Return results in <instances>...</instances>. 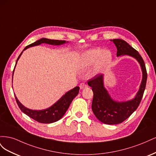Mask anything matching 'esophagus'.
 <instances>
[{
	"mask_svg": "<svg viewBox=\"0 0 156 156\" xmlns=\"http://www.w3.org/2000/svg\"><path fill=\"white\" fill-rule=\"evenodd\" d=\"M79 87H80V89H81V90H82V89H84V88H87V84H86L85 83H81V84H80V86H79Z\"/></svg>",
	"mask_w": 156,
	"mask_h": 156,
	"instance_id": "1",
	"label": "esophagus"
}]
</instances>
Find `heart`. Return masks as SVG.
Masks as SVG:
<instances>
[{"label":"heart","mask_w":156,"mask_h":156,"mask_svg":"<svg viewBox=\"0 0 156 156\" xmlns=\"http://www.w3.org/2000/svg\"><path fill=\"white\" fill-rule=\"evenodd\" d=\"M112 60V55L109 50L103 51L96 48L87 51L82 54L79 60V66L83 70L88 69L96 63L94 73L99 74L104 71Z\"/></svg>","instance_id":"b5f03b06"}]
</instances>
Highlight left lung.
Wrapping results in <instances>:
<instances>
[{
	"instance_id": "1",
	"label": "left lung",
	"mask_w": 156,
	"mask_h": 156,
	"mask_svg": "<svg viewBox=\"0 0 156 156\" xmlns=\"http://www.w3.org/2000/svg\"><path fill=\"white\" fill-rule=\"evenodd\" d=\"M117 48L116 56L128 55L133 57L139 63L143 73L139 91L134 98L126 101H117L112 99L104 87L103 75H98L89 80L88 85L92 87L94 97L92 109L94 115L100 122L105 124H118L126 120L139 107L146 87L147 80L144 62L137 51L127 42L121 39L111 40Z\"/></svg>"
}]
</instances>
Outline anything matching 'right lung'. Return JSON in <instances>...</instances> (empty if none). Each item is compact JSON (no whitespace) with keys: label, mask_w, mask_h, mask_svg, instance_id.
<instances>
[{"label":"right lung","mask_w":156,"mask_h":156,"mask_svg":"<svg viewBox=\"0 0 156 156\" xmlns=\"http://www.w3.org/2000/svg\"><path fill=\"white\" fill-rule=\"evenodd\" d=\"M66 43H68V41H66L64 40H50L48 38H41L39 40H37L34 43L30 44L29 45H27L26 48L23 49L21 52L20 55L19 56L17 60L16 61V66L18 60L20 59L21 55H22L23 52L27 49L31 48V47H34L36 45H39L41 44H48L49 45H62ZM16 68V66H15ZM14 68V69H15ZM14 69L13 71V75ZM79 91V87H76L70 90L69 91L67 92L64 95L61 97L59 100L56 101L55 103L51 106L50 107L46 108V109L43 110H32L30 108H28L25 107L24 105H22V103L18 100L17 97H16V100L17 101V105L20 107L21 111L25 113V115L30 117L31 119H34V120L40 122V123L43 124H51L53 123L56 121L59 120L62 118L64 114L69 108L71 103L73 101V99L77 96Z\"/></svg>","instance_id":"obj_1"}]
</instances>
